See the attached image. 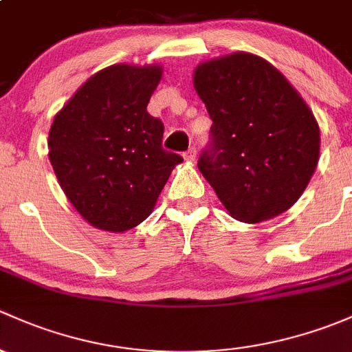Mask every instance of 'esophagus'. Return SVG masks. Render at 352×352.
I'll use <instances>...</instances> for the list:
<instances>
[{"label": "esophagus", "mask_w": 352, "mask_h": 352, "mask_svg": "<svg viewBox=\"0 0 352 352\" xmlns=\"http://www.w3.org/2000/svg\"><path fill=\"white\" fill-rule=\"evenodd\" d=\"M183 155L188 162H193L195 159H197V149H195V147H190V149L184 152Z\"/></svg>", "instance_id": "34e87169"}]
</instances>
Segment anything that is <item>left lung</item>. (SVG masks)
I'll return each mask as SVG.
<instances>
[{
    "mask_svg": "<svg viewBox=\"0 0 352 352\" xmlns=\"http://www.w3.org/2000/svg\"><path fill=\"white\" fill-rule=\"evenodd\" d=\"M195 89L212 118L198 169L235 220L259 223L302 197L318 162L314 113L273 64L249 52L206 60Z\"/></svg>",
    "mask_w": 352,
    "mask_h": 352,
    "instance_id": "8db88e82",
    "label": "left lung"
}]
</instances>
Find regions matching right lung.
<instances>
[{
  "mask_svg": "<svg viewBox=\"0 0 352 352\" xmlns=\"http://www.w3.org/2000/svg\"><path fill=\"white\" fill-rule=\"evenodd\" d=\"M162 69L115 64L88 79L56 115L49 159L67 200L96 229L125 232L151 215L179 154L147 113Z\"/></svg>",
  "mask_w": 352,
  "mask_h": 352,
  "instance_id": "add662e5",
  "label": "right lung"
}]
</instances>
